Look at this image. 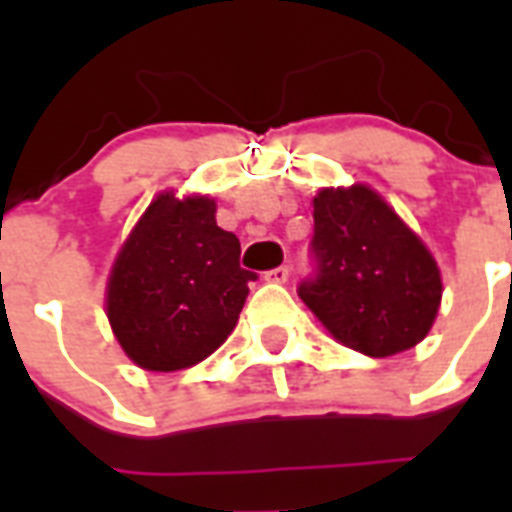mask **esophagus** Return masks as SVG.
I'll return each instance as SVG.
<instances>
[{
    "label": "esophagus",
    "instance_id": "1",
    "mask_svg": "<svg viewBox=\"0 0 512 512\" xmlns=\"http://www.w3.org/2000/svg\"><path fill=\"white\" fill-rule=\"evenodd\" d=\"M265 281H271V284H284L289 279V268L287 265H279V268H271V271H265L263 276Z\"/></svg>",
    "mask_w": 512,
    "mask_h": 512
}]
</instances>
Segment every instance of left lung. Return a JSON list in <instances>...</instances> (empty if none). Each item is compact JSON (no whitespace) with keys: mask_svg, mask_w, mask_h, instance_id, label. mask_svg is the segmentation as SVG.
<instances>
[{"mask_svg":"<svg viewBox=\"0 0 512 512\" xmlns=\"http://www.w3.org/2000/svg\"><path fill=\"white\" fill-rule=\"evenodd\" d=\"M311 260L297 295L342 345L385 358L433 327L436 260L372 188H324L313 199Z\"/></svg>","mask_w":512,"mask_h":512,"instance_id":"8db88e82","label":"left lung"}]
</instances>
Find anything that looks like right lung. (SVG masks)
<instances>
[{"mask_svg":"<svg viewBox=\"0 0 512 512\" xmlns=\"http://www.w3.org/2000/svg\"><path fill=\"white\" fill-rule=\"evenodd\" d=\"M239 255V239L215 223V201L159 196L108 279V321L124 353L151 372H175L220 348L257 279Z\"/></svg>","mask_w":512,"mask_h":512,"instance_id":"obj_1","label":"right lung"}]
</instances>
